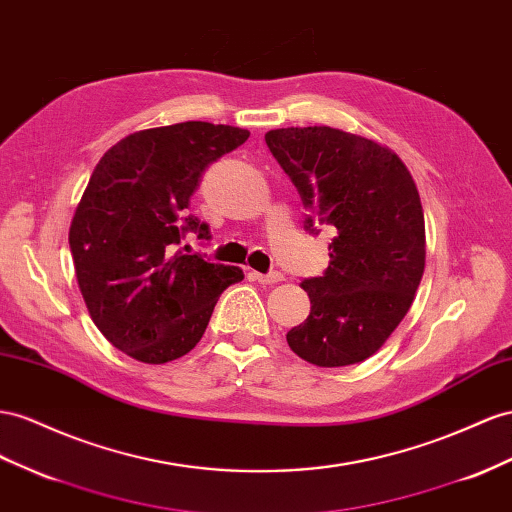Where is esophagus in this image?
<instances>
[{"mask_svg":"<svg viewBox=\"0 0 512 512\" xmlns=\"http://www.w3.org/2000/svg\"><path fill=\"white\" fill-rule=\"evenodd\" d=\"M252 278L258 282V284H278L284 280V275L273 271V273H258V271H252Z\"/></svg>","mask_w":512,"mask_h":512,"instance_id":"obj_1","label":"esophagus"}]
</instances>
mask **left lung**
Returning a JSON list of instances; mask_svg holds the SVG:
<instances>
[{
  "mask_svg": "<svg viewBox=\"0 0 512 512\" xmlns=\"http://www.w3.org/2000/svg\"><path fill=\"white\" fill-rule=\"evenodd\" d=\"M265 142L310 209L306 228L336 232L327 271L301 284L310 314L288 331V347L321 368L364 362L405 319L422 280L418 187L392 148L327 124L273 129Z\"/></svg>",
  "mask_w": 512,
  "mask_h": 512,
  "instance_id": "left-lung-1",
  "label": "left lung"
}]
</instances>
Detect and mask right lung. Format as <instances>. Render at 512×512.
<instances>
[{
	"mask_svg": "<svg viewBox=\"0 0 512 512\" xmlns=\"http://www.w3.org/2000/svg\"><path fill=\"white\" fill-rule=\"evenodd\" d=\"M250 131L200 120L124 137L96 163L68 243L94 325L116 349L144 364H165L200 342L224 290L241 267L176 250L209 226L187 215L209 163L241 146Z\"/></svg>",
	"mask_w": 512,
	"mask_h": 512,
	"instance_id": "right-lung-1",
	"label": "right lung"
}]
</instances>
